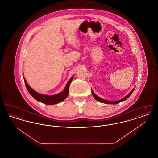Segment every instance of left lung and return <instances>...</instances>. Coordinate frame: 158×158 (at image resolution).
<instances>
[{"label":"left lung","mask_w":158,"mask_h":158,"mask_svg":"<svg viewBox=\"0 0 158 158\" xmlns=\"http://www.w3.org/2000/svg\"><path fill=\"white\" fill-rule=\"evenodd\" d=\"M135 88H134L125 97H124L123 98H122V99H121L120 100H118V101H108V100H106V99H102V98H100V97H99L98 96H97L95 93H94V90L92 89V95H93V97H94V98H95L97 101H98V102H102V103H104V104H118V103H120L121 102H122V101H125L126 99H127L131 95V94L133 93V92L135 90Z\"/></svg>","instance_id":"left-lung-1"}]
</instances>
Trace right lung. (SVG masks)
<instances>
[{
    "label": "right lung",
    "instance_id": "right-lung-1",
    "mask_svg": "<svg viewBox=\"0 0 158 158\" xmlns=\"http://www.w3.org/2000/svg\"><path fill=\"white\" fill-rule=\"evenodd\" d=\"M73 79V76H72L71 77V78L70 79V80L68 81L64 90H63V92H60L59 94L49 96V95H47L39 94L34 89H32L27 82L25 79L23 77L26 88H27L28 91L29 92V93L31 95V96L33 98H35L38 101L42 102L46 105H54V104L60 103L61 101H63V100H64L66 98H67L68 94H69L70 84V83L72 82Z\"/></svg>",
    "mask_w": 158,
    "mask_h": 158
}]
</instances>
